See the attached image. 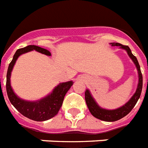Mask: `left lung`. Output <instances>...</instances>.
Wrapping results in <instances>:
<instances>
[{
    "label": "left lung",
    "instance_id": "left-lung-1",
    "mask_svg": "<svg viewBox=\"0 0 148 148\" xmlns=\"http://www.w3.org/2000/svg\"><path fill=\"white\" fill-rule=\"evenodd\" d=\"M112 46L120 47V48L125 49L127 52V54L129 55L131 59L133 60V62H134V64L136 65V67L138 69V75H139V82H138V88H137V90H136V92L132 96V99H130L129 101H127L125 106H123L122 107L119 108L115 110H106L101 108L97 105L95 101L93 99L90 92H89V91L86 90L85 92V99H86V105L88 106L91 114H92L94 117H95L96 119L106 121H118L119 119H122L125 116H126L133 109V108L134 107V106L137 103V101H138V100L140 98L143 86V77L142 74H141V71H140V65L138 63L137 58L132 54L129 47H127V46H125V45L121 44V43H118V42H116V43L115 42H112Z\"/></svg>",
    "mask_w": 148,
    "mask_h": 148
}]
</instances>
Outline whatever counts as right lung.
I'll return each instance as SVG.
<instances>
[{"label":"right lung","instance_id":"add662e5","mask_svg":"<svg viewBox=\"0 0 148 148\" xmlns=\"http://www.w3.org/2000/svg\"><path fill=\"white\" fill-rule=\"evenodd\" d=\"M36 50L45 55L50 56L51 53L47 49L41 48L35 45H29L24 48H21L16 50L14 55L12 61L10 62L7 73V82H6V89L8 93V99L10 100L14 108L23 116L28 119L36 121H47L48 119L53 118L60 111L62 105L64 97L73 86V82L69 81L63 83H60L53 91V92L44 99L37 101H26L24 100L19 99L13 92L10 86V73L13 69L14 64L19 56L31 50Z\"/></svg>","mask_w":148,"mask_h":148}]
</instances>
